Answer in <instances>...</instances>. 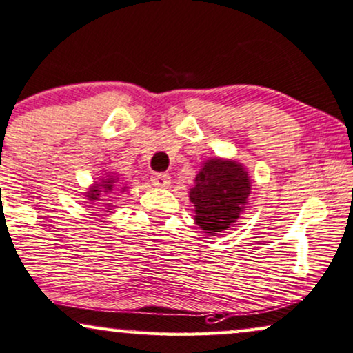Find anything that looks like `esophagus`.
<instances>
[{"instance_id":"34e87169","label":"esophagus","mask_w":353,"mask_h":353,"mask_svg":"<svg viewBox=\"0 0 353 353\" xmlns=\"http://www.w3.org/2000/svg\"><path fill=\"white\" fill-rule=\"evenodd\" d=\"M152 182L154 187H163V189H166V187H169V184H171V176H169L168 172L153 174Z\"/></svg>"}]
</instances>
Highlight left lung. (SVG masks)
<instances>
[{
    "label": "left lung",
    "instance_id": "left-lung-1",
    "mask_svg": "<svg viewBox=\"0 0 353 353\" xmlns=\"http://www.w3.org/2000/svg\"><path fill=\"white\" fill-rule=\"evenodd\" d=\"M250 179L242 164L228 159H208L190 189L195 223L208 236L228 229L241 216L250 195Z\"/></svg>",
    "mask_w": 353,
    "mask_h": 353
}]
</instances>
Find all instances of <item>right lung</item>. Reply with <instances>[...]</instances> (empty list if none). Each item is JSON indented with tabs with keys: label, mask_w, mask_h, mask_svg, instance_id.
I'll list each match as a JSON object with an SVG mask.
<instances>
[{
	"label": "right lung",
	"mask_w": 353,
	"mask_h": 353,
	"mask_svg": "<svg viewBox=\"0 0 353 353\" xmlns=\"http://www.w3.org/2000/svg\"><path fill=\"white\" fill-rule=\"evenodd\" d=\"M116 177L114 176H111V177H106L105 181L101 182V184H97L95 187H93V190H90L88 192V200L90 201H95V200H100V194L101 192H112L116 189Z\"/></svg>",
	"instance_id": "add662e5"
}]
</instances>
